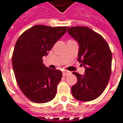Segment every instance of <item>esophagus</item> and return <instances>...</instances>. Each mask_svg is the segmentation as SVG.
I'll use <instances>...</instances> for the list:
<instances>
[{"label":"esophagus","mask_w":123,"mask_h":123,"mask_svg":"<svg viewBox=\"0 0 123 123\" xmlns=\"http://www.w3.org/2000/svg\"><path fill=\"white\" fill-rule=\"evenodd\" d=\"M69 74V72H68V71H64V72H62V75L64 76L68 75Z\"/></svg>","instance_id":"esophagus-1"}]
</instances>
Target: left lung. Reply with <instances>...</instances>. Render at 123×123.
<instances>
[{
	"label": "left lung",
	"instance_id": "1",
	"mask_svg": "<svg viewBox=\"0 0 123 123\" xmlns=\"http://www.w3.org/2000/svg\"><path fill=\"white\" fill-rule=\"evenodd\" d=\"M68 33L79 44L78 61L85 68L83 75L73 72L77 82L72 94L77 100L92 101L104 92L109 81L111 51L105 39L89 28L68 27Z\"/></svg>",
	"mask_w": 123,
	"mask_h": 123
}]
</instances>
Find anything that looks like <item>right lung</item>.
<instances>
[{"instance_id": "1", "label": "right lung", "mask_w": 123, "mask_h": 123, "mask_svg": "<svg viewBox=\"0 0 123 123\" xmlns=\"http://www.w3.org/2000/svg\"><path fill=\"white\" fill-rule=\"evenodd\" d=\"M66 29V26L35 25L25 31L16 42L12 55L15 78L25 97L35 103H46L55 96L62 72L46 68L42 57L47 56Z\"/></svg>"}]
</instances>
